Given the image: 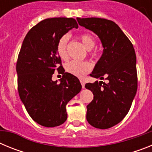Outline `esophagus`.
<instances>
[{
    "label": "esophagus",
    "mask_w": 152,
    "mask_h": 152,
    "mask_svg": "<svg viewBox=\"0 0 152 152\" xmlns=\"http://www.w3.org/2000/svg\"><path fill=\"white\" fill-rule=\"evenodd\" d=\"M80 84H81V86H82V88H85V84H84V80H83L82 79H80Z\"/></svg>",
    "instance_id": "34e87169"
}]
</instances>
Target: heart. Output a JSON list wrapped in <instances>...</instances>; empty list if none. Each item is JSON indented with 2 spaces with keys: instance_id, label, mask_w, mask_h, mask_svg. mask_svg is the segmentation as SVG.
Instances as JSON below:
<instances>
[{
  "instance_id": "1",
  "label": "heart",
  "mask_w": 152,
  "mask_h": 152,
  "mask_svg": "<svg viewBox=\"0 0 152 152\" xmlns=\"http://www.w3.org/2000/svg\"><path fill=\"white\" fill-rule=\"evenodd\" d=\"M80 41L83 45L88 50L89 56L91 58H95L97 56V51L94 49L96 41L95 39L89 33H83L80 36ZM68 42V36L64 35L58 39L56 45V51L58 56L62 60H67L68 58V52H67V44ZM92 70V64L87 61H72L67 63L65 65V71L68 73L72 74L76 77H83L84 75L89 73Z\"/></svg>"
}]
</instances>
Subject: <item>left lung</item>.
Masks as SVG:
<instances>
[{
	"label": "left lung",
	"mask_w": 152,
	"mask_h": 152,
	"mask_svg": "<svg viewBox=\"0 0 152 152\" xmlns=\"http://www.w3.org/2000/svg\"><path fill=\"white\" fill-rule=\"evenodd\" d=\"M77 20L101 40L103 55L91 76L107 80L85 84L94 94L87 106V120L95 128L109 129L126 116L136 94L138 77L133 45L113 21L97 17H77Z\"/></svg>",
	"instance_id": "obj_1"
}]
</instances>
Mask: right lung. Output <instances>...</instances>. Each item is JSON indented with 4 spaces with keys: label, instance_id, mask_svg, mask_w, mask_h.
I'll list each match as a JSON object with an SVG mask.
<instances>
[{
    "label": "right lung",
    "instance_id": "right-lung-1",
    "mask_svg": "<svg viewBox=\"0 0 152 152\" xmlns=\"http://www.w3.org/2000/svg\"><path fill=\"white\" fill-rule=\"evenodd\" d=\"M75 27L78 25L73 18L43 20L28 32L19 52V95L30 117L45 127L66 121L67 103L81 90L78 78L64 72L56 51L58 39ZM56 70L63 75L59 84L51 80Z\"/></svg>",
    "mask_w": 152,
    "mask_h": 152
}]
</instances>
